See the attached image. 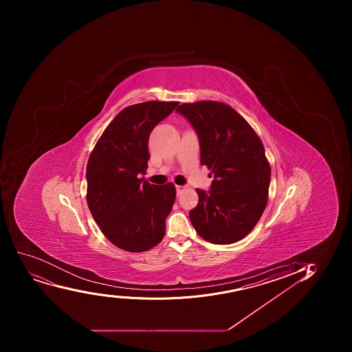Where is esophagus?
Masks as SVG:
<instances>
[{
    "label": "esophagus",
    "instance_id": "34e87169",
    "mask_svg": "<svg viewBox=\"0 0 352 352\" xmlns=\"http://www.w3.org/2000/svg\"><path fill=\"white\" fill-rule=\"evenodd\" d=\"M175 189H177V194H178V195H180V194H182V192H184V190H185L186 187H184V186H177V187H175Z\"/></svg>",
    "mask_w": 352,
    "mask_h": 352
}]
</instances>
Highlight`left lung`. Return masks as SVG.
<instances>
[{"instance_id":"left-lung-1","label":"left lung","mask_w":352,"mask_h":352,"mask_svg":"<svg viewBox=\"0 0 352 352\" xmlns=\"http://www.w3.org/2000/svg\"><path fill=\"white\" fill-rule=\"evenodd\" d=\"M197 133L201 164L213 173L209 192L196 189L189 218L199 236L214 244L242 240L264 212L271 166L257 133L232 107L199 101L179 105Z\"/></svg>"}]
</instances>
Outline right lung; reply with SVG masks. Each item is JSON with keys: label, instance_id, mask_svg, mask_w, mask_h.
Here are the masks:
<instances>
[{"label": "right lung", "instance_id": "obj_1", "mask_svg": "<svg viewBox=\"0 0 352 352\" xmlns=\"http://www.w3.org/2000/svg\"><path fill=\"white\" fill-rule=\"evenodd\" d=\"M178 104L129 105L109 124L88 160V208L104 236L122 250H149L165 235L175 187L151 185L139 177L148 167L150 133Z\"/></svg>", "mask_w": 352, "mask_h": 352}]
</instances>
